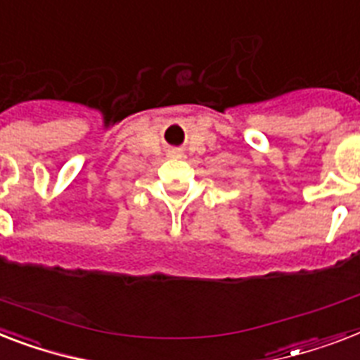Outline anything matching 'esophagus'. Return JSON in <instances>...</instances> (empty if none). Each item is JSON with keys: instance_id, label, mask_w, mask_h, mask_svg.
Masks as SVG:
<instances>
[{"instance_id": "34e87169", "label": "esophagus", "mask_w": 360, "mask_h": 360, "mask_svg": "<svg viewBox=\"0 0 360 360\" xmlns=\"http://www.w3.org/2000/svg\"><path fill=\"white\" fill-rule=\"evenodd\" d=\"M172 157H179V151H172Z\"/></svg>"}]
</instances>
